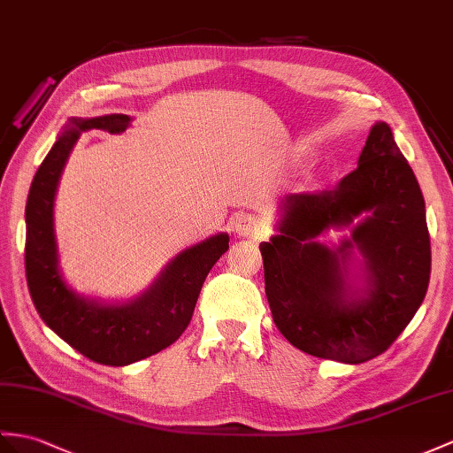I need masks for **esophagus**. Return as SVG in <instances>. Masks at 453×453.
Returning <instances> with one entry per match:
<instances>
[{
    "mask_svg": "<svg viewBox=\"0 0 453 453\" xmlns=\"http://www.w3.org/2000/svg\"><path fill=\"white\" fill-rule=\"evenodd\" d=\"M234 233L240 236H253L259 233V220L251 215H240L234 220Z\"/></svg>",
    "mask_w": 453,
    "mask_h": 453,
    "instance_id": "obj_1",
    "label": "esophagus"
}]
</instances>
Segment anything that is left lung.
<instances>
[{"label": "left lung", "mask_w": 453, "mask_h": 453, "mask_svg": "<svg viewBox=\"0 0 453 453\" xmlns=\"http://www.w3.org/2000/svg\"><path fill=\"white\" fill-rule=\"evenodd\" d=\"M280 234L261 242L273 321L297 349L342 363L380 356L410 325L430 279V238L423 192L392 130L377 123L357 169L333 190L282 200ZM361 212L352 238L338 249L314 240ZM364 256V286L347 279L350 250Z\"/></svg>", "instance_id": "obj_1"}]
</instances>
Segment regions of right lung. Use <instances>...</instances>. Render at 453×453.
Segmentation results:
<instances>
[{
  "label": "right lung",
  "mask_w": 453,
  "mask_h": 453,
  "mask_svg": "<svg viewBox=\"0 0 453 453\" xmlns=\"http://www.w3.org/2000/svg\"><path fill=\"white\" fill-rule=\"evenodd\" d=\"M128 115L71 119L32 180L27 202L25 267L36 311L55 334L88 359L125 367L169 348L190 325L205 277L228 250V234H217L179 253L159 279L128 303L105 305L74 294L58 267L53 200L61 171L81 132L102 128L119 134Z\"/></svg>",
  "instance_id": "right-lung-1"
}]
</instances>
